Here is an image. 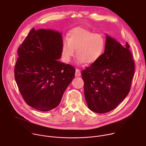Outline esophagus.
I'll return each mask as SVG.
<instances>
[{"instance_id": "34e87169", "label": "esophagus", "mask_w": 146, "mask_h": 146, "mask_svg": "<svg viewBox=\"0 0 146 146\" xmlns=\"http://www.w3.org/2000/svg\"><path fill=\"white\" fill-rule=\"evenodd\" d=\"M81 75V72L80 70L78 69H76V73H75V76L76 77H79Z\"/></svg>"}]
</instances>
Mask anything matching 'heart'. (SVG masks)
Wrapping results in <instances>:
<instances>
[{"label":"heart","instance_id":"b5f03b06","mask_svg":"<svg viewBox=\"0 0 146 146\" xmlns=\"http://www.w3.org/2000/svg\"><path fill=\"white\" fill-rule=\"evenodd\" d=\"M106 40L100 33L82 28H76L68 34L67 41H64L62 47L64 60L69 62L76 50L78 63L94 64L99 60L105 52Z\"/></svg>","mask_w":146,"mask_h":146}]
</instances>
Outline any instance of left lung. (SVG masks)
Listing matches in <instances>:
<instances>
[{"label": "left lung", "instance_id": "1", "mask_svg": "<svg viewBox=\"0 0 146 146\" xmlns=\"http://www.w3.org/2000/svg\"><path fill=\"white\" fill-rule=\"evenodd\" d=\"M126 43L122 46L107 35L105 52L96 63L81 72L88 108L97 113L114 109L129 92L135 62Z\"/></svg>", "mask_w": 146, "mask_h": 146}]
</instances>
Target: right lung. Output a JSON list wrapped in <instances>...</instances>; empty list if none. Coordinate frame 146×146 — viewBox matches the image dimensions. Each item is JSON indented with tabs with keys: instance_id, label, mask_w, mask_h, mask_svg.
<instances>
[{
	"instance_id": "add662e5",
	"label": "right lung",
	"mask_w": 146,
	"mask_h": 146,
	"mask_svg": "<svg viewBox=\"0 0 146 146\" xmlns=\"http://www.w3.org/2000/svg\"><path fill=\"white\" fill-rule=\"evenodd\" d=\"M62 44L60 33L33 28L18 49L15 81L26 103L38 110L56 108L74 78V68L58 60Z\"/></svg>"
}]
</instances>
